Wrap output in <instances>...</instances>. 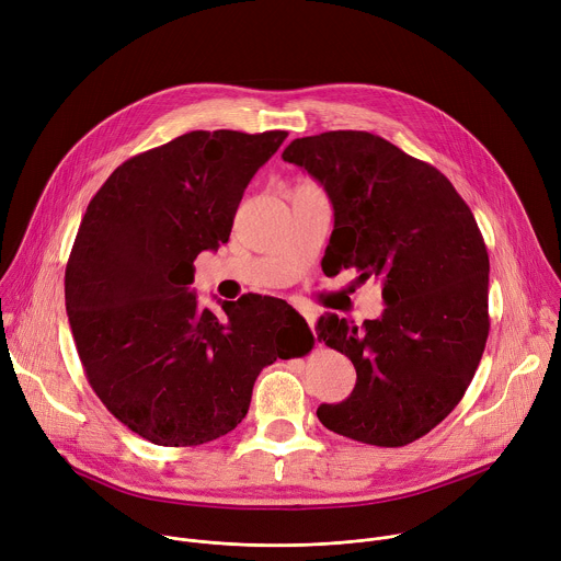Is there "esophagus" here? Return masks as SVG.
Returning <instances> with one entry per match:
<instances>
[{
  "label": "esophagus",
  "instance_id": "obj_1",
  "mask_svg": "<svg viewBox=\"0 0 561 561\" xmlns=\"http://www.w3.org/2000/svg\"><path fill=\"white\" fill-rule=\"evenodd\" d=\"M301 314H304V319L308 322V327H310V329H314V324H317V314H314L312 310H301Z\"/></svg>",
  "mask_w": 561,
  "mask_h": 561
}]
</instances>
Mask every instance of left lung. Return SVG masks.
I'll return each instance as SVG.
<instances>
[{"instance_id":"obj_1","label":"left lung","mask_w":561,"mask_h":561,"mask_svg":"<svg viewBox=\"0 0 561 561\" xmlns=\"http://www.w3.org/2000/svg\"><path fill=\"white\" fill-rule=\"evenodd\" d=\"M284 162L324 186L337 268L381 279L383 312L359 327L337 314L317 337L346 355L357 383L317 417L329 431L407 446L463 397L489 337V253L468 204L435 167L366 130L293 139Z\"/></svg>"}]
</instances>
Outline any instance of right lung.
Segmentation results:
<instances>
[{"instance_id":"obj_1","label":"right lung","mask_w":561,"mask_h":561,"mask_svg":"<svg viewBox=\"0 0 561 561\" xmlns=\"http://www.w3.org/2000/svg\"><path fill=\"white\" fill-rule=\"evenodd\" d=\"M286 137H175L117 167L79 224L64 279L79 359L102 404L157 446L230 433L262 368L312 346L304 317L282 299L249 293L221 301L217 317L191 290L193 262L228 242L249 182Z\"/></svg>"}]
</instances>
